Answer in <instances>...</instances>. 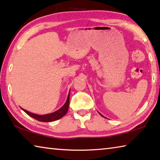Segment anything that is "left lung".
Returning <instances> with one entry per match:
<instances>
[{"instance_id":"1","label":"left lung","mask_w":160,"mask_h":160,"mask_svg":"<svg viewBox=\"0 0 160 160\" xmlns=\"http://www.w3.org/2000/svg\"><path fill=\"white\" fill-rule=\"evenodd\" d=\"M99 114H100V115H101V116H102V114H101V113H99ZM103 116V117H104V116Z\"/></svg>"}]
</instances>
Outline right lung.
<instances>
[{
	"mask_svg": "<svg viewBox=\"0 0 160 160\" xmlns=\"http://www.w3.org/2000/svg\"><path fill=\"white\" fill-rule=\"evenodd\" d=\"M69 100H70V92L68 94V96L66 102L64 104L63 106L62 107L61 109H59L58 110L56 111V112L51 113H48V114L38 115V114H35V113L29 112L28 111L22 108H21V109H22L26 113H28L29 116L34 118V119H36V120L42 121V122H51V121L58 120V119L62 118L63 116H64L66 114L68 110Z\"/></svg>",
	"mask_w": 160,
	"mask_h": 160,
	"instance_id": "add662e5",
	"label": "right lung"
}]
</instances>
